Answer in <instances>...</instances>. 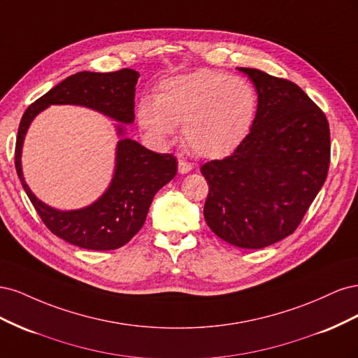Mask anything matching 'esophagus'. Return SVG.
<instances>
[{
  "mask_svg": "<svg viewBox=\"0 0 358 358\" xmlns=\"http://www.w3.org/2000/svg\"><path fill=\"white\" fill-rule=\"evenodd\" d=\"M178 170H179V173H182V175H185V173L192 170V164H191V162L185 161V159H179L178 161Z\"/></svg>",
  "mask_w": 358,
  "mask_h": 358,
  "instance_id": "34e87169",
  "label": "esophagus"
}]
</instances>
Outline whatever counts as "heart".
Listing matches in <instances>:
<instances>
[{
    "mask_svg": "<svg viewBox=\"0 0 358 358\" xmlns=\"http://www.w3.org/2000/svg\"><path fill=\"white\" fill-rule=\"evenodd\" d=\"M258 110L254 86L243 78L203 69L162 80L155 100L137 106L138 124L158 140L182 125L183 142L203 158H224L251 131Z\"/></svg>",
    "mask_w": 358,
    "mask_h": 358,
    "instance_id": "b5f03b06",
    "label": "heart"
}]
</instances>
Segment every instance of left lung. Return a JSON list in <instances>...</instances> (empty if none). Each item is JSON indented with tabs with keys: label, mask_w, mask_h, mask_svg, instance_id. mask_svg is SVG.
<instances>
[{
	"label": "left lung",
	"mask_w": 358,
	"mask_h": 358,
	"mask_svg": "<svg viewBox=\"0 0 358 358\" xmlns=\"http://www.w3.org/2000/svg\"><path fill=\"white\" fill-rule=\"evenodd\" d=\"M239 70L255 85L257 117L231 155L201 166L209 185L204 220L227 243L262 249L296 231L326 182L330 127L296 83Z\"/></svg>",
	"instance_id": "8db88e82"
}]
</instances>
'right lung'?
I'll return each mask as SVG.
<instances>
[{"label":"right lung","mask_w":358,"mask_h":358,"mask_svg":"<svg viewBox=\"0 0 358 358\" xmlns=\"http://www.w3.org/2000/svg\"><path fill=\"white\" fill-rule=\"evenodd\" d=\"M138 73L122 69L112 73H76L32 103L20 119L15 166L22 187L41 221L62 241L92 251H110L128 243L142 229L155 194L176 175V158L157 154L131 138L119 140L116 169L109 189L88 208L62 212L52 209L31 192L22 176L20 152L32 119L50 104L91 107L119 122L134 121ZM124 134L122 128H117Z\"/></svg>","instance_id":"obj_1"}]
</instances>
